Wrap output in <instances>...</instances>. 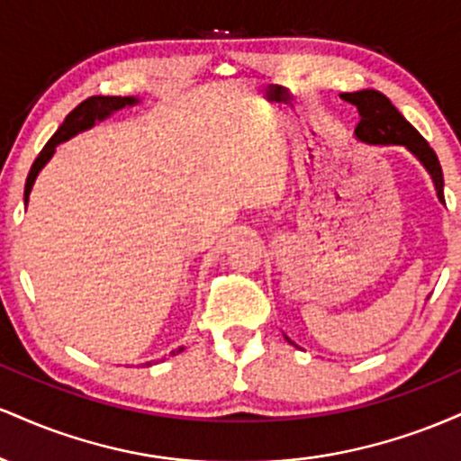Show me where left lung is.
Masks as SVG:
<instances>
[{
  "instance_id": "1",
  "label": "left lung",
  "mask_w": 461,
  "mask_h": 461,
  "mask_svg": "<svg viewBox=\"0 0 461 461\" xmlns=\"http://www.w3.org/2000/svg\"><path fill=\"white\" fill-rule=\"evenodd\" d=\"M342 99L353 104L359 113V123L356 128V139L366 145H403L418 162L425 167L436 186L438 199L444 201V177L442 167L438 162L436 151L429 142L418 134V130L394 108L385 95L373 88H364L357 93H342ZM290 345H294L290 338H285Z\"/></svg>"
}]
</instances>
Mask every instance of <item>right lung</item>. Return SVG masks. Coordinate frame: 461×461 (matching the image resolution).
Returning a JSON list of instances; mask_svg holds the SVG:
<instances>
[{
    "label": "right lung",
    "mask_w": 461,
    "mask_h": 461,
    "mask_svg": "<svg viewBox=\"0 0 461 461\" xmlns=\"http://www.w3.org/2000/svg\"><path fill=\"white\" fill-rule=\"evenodd\" d=\"M139 102H140V99H136V97H104V95H95V97H88L86 102L79 104L76 110H71V113L67 114L65 123L58 128L56 134L51 136L50 142H47V145L43 147V151L39 153V158H36L34 164H32L28 179H25V193H23L25 205H28L32 186H34V182H36V177H39L41 168H43L45 164L51 160V156H54L56 147L60 145V142L73 139V136L79 134V131L91 130L95 123L108 119L110 114L119 113V110H123L125 105H136ZM179 351H184V347H179L177 353Z\"/></svg>",
    "instance_id": "1"
}]
</instances>
